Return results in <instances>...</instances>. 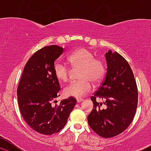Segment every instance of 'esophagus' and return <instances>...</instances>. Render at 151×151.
<instances>
[{
    "label": "esophagus",
    "instance_id": "esophagus-1",
    "mask_svg": "<svg viewBox=\"0 0 151 151\" xmlns=\"http://www.w3.org/2000/svg\"><path fill=\"white\" fill-rule=\"evenodd\" d=\"M83 101V99H81V98H77V103H80V102H81V101Z\"/></svg>",
    "mask_w": 151,
    "mask_h": 151
}]
</instances>
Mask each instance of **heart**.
Masks as SVG:
<instances>
[{"label":"heart","mask_w":151,"mask_h":151,"mask_svg":"<svg viewBox=\"0 0 151 151\" xmlns=\"http://www.w3.org/2000/svg\"><path fill=\"white\" fill-rule=\"evenodd\" d=\"M68 63L74 68H80L78 81L72 82L64 89L67 96L83 97L92 90V83L97 84L104 78L106 66L102 60L96 59L93 52L85 48L80 49L67 58ZM54 72L60 81L66 83L69 80L70 68L66 63L58 61L55 64Z\"/></svg>","instance_id":"heart-1"}]
</instances>
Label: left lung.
I'll use <instances>...</instances> for the list:
<instances>
[{"instance_id": "left-lung-1", "label": "left lung", "mask_w": 151, "mask_h": 151, "mask_svg": "<svg viewBox=\"0 0 151 151\" xmlns=\"http://www.w3.org/2000/svg\"><path fill=\"white\" fill-rule=\"evenodd\" d=\"M107 65L106 77L96 92L91 97L93 108L88 116L90 127L101 137L117 136L127 129L134 119L138 101V91L129 63L117 52L105 55ZM105 99V106L96 101Z\"/></svg>"}]
</instances>
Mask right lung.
<instances>
[{"label": "right lung", "mask_w": 151, "mask_h": 151, "mask_svg": "<svg viewBox=\"0 0 151 151\" xmlns=\"http://www.w3.org/2000/svg\"><path fill=\"white\" fill-rule=\"evenodd\" d=\"M63 52V47L57 45L36 52L25 64L18 85L17 101L22 116L28 126L42 134L52 135L61 130L77 103L71 96L58 104H52L60 96V90L54 62Z\"/></svg>", "instance_id": "obj_1"}]
</instances>
